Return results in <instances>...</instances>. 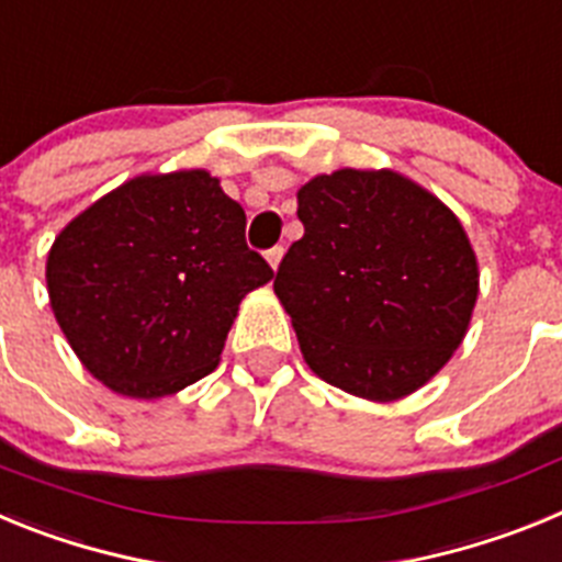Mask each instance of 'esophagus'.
<instances>
[{"label": "esophagus", "instance_id": "obj_1", "mask_svg": "<svg viewBox=\"0 0 562 562\" xmlns=\"http://www.w3.org/2000/svg\"><path fill=\"white\" fill-rule=\"evenodd\" d=\"M281 258H284V247H281V245H276V247H270V250H267V261H270L272 270H278Z\"/></svg>", "mask_w": 562, "mask_h": 562}]
</instances>
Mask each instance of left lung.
<instances>
[{
	"label": "left lung",
	"instance_id": "obj_1",
	"mask_svg": "<svg viewBox=\"0 0 562 562\" xmlns=\"http://www.w3.org/2000/svg\"><path fill=\"white\" fill-rule=\"evenodd\" d=\"M297 220L304 238L272 286L310 369L374 402L425 385L464 340L479 297L461 222L402 173L355 168L306 182Z\"/></svg>",
	"mask_w": 562,
	"mask_h": 562
}]
</instances>
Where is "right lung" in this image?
I'll list each match as a JSON object with an SVG mask.
<instances>
[{
  "instance_id": "add662e5",
  "label": "right lung",
  "mask_w": 562,
  "mask_h": 562,
  "mask_svg": "<svg viewBox=\"0 0 562 562\" xmlns=\"http://www.w3.org/2000/svg\"><path fill=\"white\" fill-rule=\"evenodd\" d=\"M207 171L137 177L58 233L49 306L89 374L157 400L211 374L238 304L272 278Z\"/></svg>"
}]
</instances>
